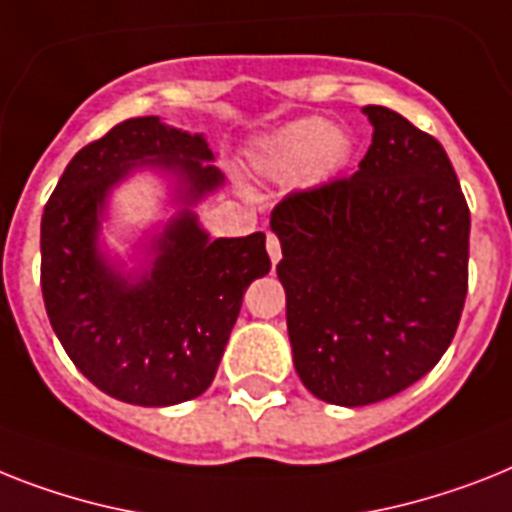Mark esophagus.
Instances as JSON below:
<instances>
[{"label":"esophagus","mask_w":512,"mask_h":512,"mask_svg":"<svg viewBox=\"0 0 512 512\" xmlns=\"http://www.w3.org/2000/svg\"><path fill=\"white\" fill-rule=\"evenodd\" d=\"M268 255H270V260H273V263H278V260H281V242H278V236L276 234H268Z\"/></svg>","instance_id":"esophagus-1"}]
</instances>
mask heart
Wrapping results in <instances>:
<instances>
[{
    "mask_svg": "<svg viewBox=\"0 0 512 512\" xmlns=\"http://www.w3.org/2000/svg\"><path fill=\"white\" fill-rule=\"evenodd\" d=\"M350 155V141L326 120L305 118L278 128L257 149V168L268 176L292 178L307 170V178L326 181Z\"/></svg>",
    "mask_w": 512,
    "mask_h": 512,
    "instance_id": "obj_1",
    "label": "heart"
}]
</instances>
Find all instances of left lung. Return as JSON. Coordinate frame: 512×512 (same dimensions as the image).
<instances>
[{
	"label": "left lung",
	"mask_w": 512,
	"mask_h": 512,
	"mask_svg": "<svg viewBox=\"0 0 512 512\" xmlns=\"http://www.w3.org/2000/svg\"><path fill=\"white\" fill-rule=\"evenodd\" d=\"M363 112L373 141L357 173L292 191L270 213L294 368L344 407L426 376L468 294L471 210L450 157L400 112Z\"/></svg>",
	"instance_id": "left-lung-1"
}]
</instances>
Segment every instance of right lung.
I'll return each mask as SVG.
<instances>
[{
	"label": "right lung",
	"instance_id": "right-lung-1",
	"mask_svg": "<svg viewBox=\"0 0 512 512\" xmlns=\"http://www.w3.org/2000/svg\"><path fill=\"white\" fill-rule=\"evenodd\" d=\"M207 141L160 118H128L68 162L41 215V294L49 323L91 384L144 407L194 400L213 384L247 286L270 270L265 234L210 239L184 210L157 257L128 284L99 255L107 191L141 162L184 181L186 202L223 184Z\"/></svg>",
	"mask_w": 512,
	"mask_h": 512
}]
</instances>
